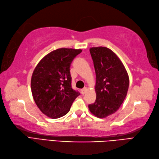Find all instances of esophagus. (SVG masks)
<instances>
[{
    "mask_svg": "<svg viewBox=\"0 0 159 159\" xmlns=\"http://www.w3.org/2000/svg\"><path fill=\"white\" fill-rule=\"evenodd\" d=\"M87 91H88V89L86 88V87H85V88H84L82 90H81V92H82V95H84V94H86V93Z\"/></svg>",
    "mask_w": 159,
    "mask_h": 159,
    "instance_id": "esophagus-1",
    "label": "esophagus"
}]
</instances>
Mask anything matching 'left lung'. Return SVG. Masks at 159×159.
Listing matches in <instances>:
<instances>
[{
    "label": "left lung",
    "instance_id": "1",
    "mask_svg": "<svg viewBox=\"0 0 159 159\" xmlns=\"http://www.w3.org/2000/svg\"><path fill=\"white\" fill-rule=\"evenodd\" d=\"M90 53L96 74V100L89 108L97 117L105 118L115 113L124 101L129 86L128 74L110 48L92 47Z\"/></svg>",
    "mask_w": 159,
    "mask_h": 159
}]
</instances>
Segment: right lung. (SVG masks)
Masks as SVG:
<instances>
[{
  "label": "right lung",
  "instance_id": "1",
  "mask_svg": "<svg viewBox=\"0 0 159 159\" xmlns=\"http://www.w3.org/2000/svg\"><path fill=\"white\" fill-rule=\"evenodd\" d=\"M82 49L61 48L45 56L32 74V95L40 111L52 119L66 115L80 94L71 87L70 66Z\"/></svg>",
  "mask_w": 159,
  "mask_h": 159
}]
</instances>
